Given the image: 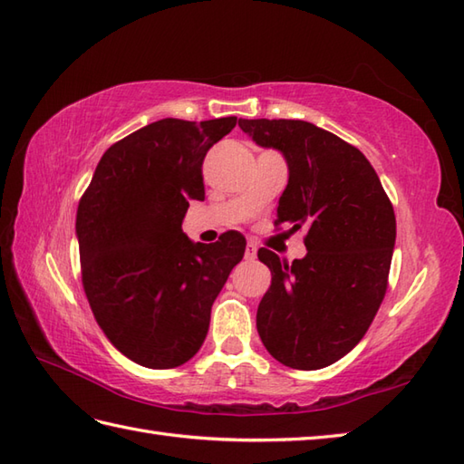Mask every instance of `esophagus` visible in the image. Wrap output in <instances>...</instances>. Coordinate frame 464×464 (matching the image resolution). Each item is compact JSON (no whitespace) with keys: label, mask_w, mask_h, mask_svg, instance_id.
Returning <instances> with one entry per match:
<instances>
[{"label":"esophagus","mask_w":464,"mask_h":464,"mask_svg":"<svg viewBox=\"0 0 464 464\" xmlns=\"http://www.w3.org/2000/svg\"><path fill=\"white\" fill-rule=\"evenodd\" d=\"M256 254H258V246H256L254 240H250L248 244H246V260H254Z\"/></svg>","instance_id":"1"}]
</instances>
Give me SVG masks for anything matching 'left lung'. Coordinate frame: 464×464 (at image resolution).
Wrapping results in <instances>:
<instances>
[{
    "mask_svg": "<svg viewBox=\"0 0 464 464\" xmlns=\"http://www.w3.org/2000/svg\"><path fill=\"white\" fill-rule=\"evenodd\" d=\"M260 147L280 150L290 180L274 226L305 228V258H258L272 272L256 315L277 362L312 372L362 342L383 302L395 246V212L363 152L305 121L240 119Z\"/></svg>",
    "mask_w": 464,
    "mask_h": 464,
    "instance_id": "1",
    "label": "left lung"
}]
</instances>
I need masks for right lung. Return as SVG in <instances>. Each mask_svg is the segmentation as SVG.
<instances>
[{
	"instance_id": "obj_1",
	"label": "right lung",
	"mask_w": 464,
	"mask_h": 464,
	"mask_svg": "<svg viewBox=\"0 0 464 464\" xmlns=\"http://www.w3.org/2000/svg\"><path fill=\"white\" fill-rule=\"evenodd\" d=\"M238 119H162L117 140L79 200L81 282L99 327L130 362L187 363L208 334L210 310L244 258L246 240L190 242L188 200H204L202 162Z\"/></svg>"
}]
</instances>
